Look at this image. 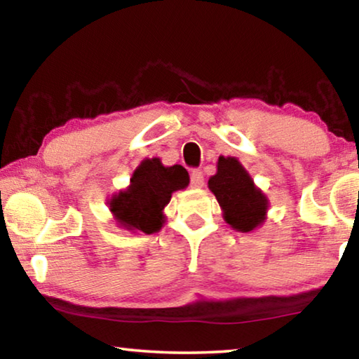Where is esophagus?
Instances as JSON below:
<instances>
[{"label":"esophagus","mask_w":359,"mask_h":359,"mask_svg":"<svg viewBox=\"0 0 359 359\" xmlns=\"http://www.w3.org/2000/svg\"><path fill=\"white\" fill-rule=\"evenodd\" d=\"M190 185L193 188H199L204 185V174L203 171H199V169H193L191 174H190Z\"/></svg>","instance_id":"obj_1"}]
</instances>
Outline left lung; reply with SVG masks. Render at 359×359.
Returning <instances> with one entry per match:
<instances>
[{"label": "left lung", "mask_w": 359, "mask_h": 359, "mask_svg": "<svg viewBox=\"0 0 359 359\" xmlns=\"http://www.w3.org/2000/svg\"><path fill=\"white\" fill-rule=\"evenodd\" d=\"M209 188L224 212V220L242 233L264 222L267 199L236 158H218L217 174L209 179Z\"/></svg>", "instance_id": "1"}]
</instances>
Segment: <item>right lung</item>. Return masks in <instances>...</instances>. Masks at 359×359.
Segmentation results:
<instances>
[{
  "label": "right lung",
  "instance_id": "add662e5",
  "mask_svg": "<svg viewBox=\"0 0 359 359\" xmlns=\"http://www.w3.org/2000/svg\"><path fill=\"white\" fill-rule=\"evenodd\" d=\"M190 182L184 166L165 168L158 158L144 160L126 191L111 199V210L121 226L151 234L165 223L163 209L175 190L185 188Z\"/></svg>",
  "mask_w": 359,
  "mask_h": 359
}]
</instances>
